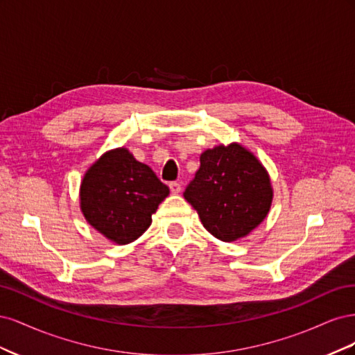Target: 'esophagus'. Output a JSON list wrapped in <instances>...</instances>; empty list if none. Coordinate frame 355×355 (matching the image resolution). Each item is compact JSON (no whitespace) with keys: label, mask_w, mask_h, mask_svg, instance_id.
Masks as SVG:
<instances>
[{"label":"esophagus","mask_w":355,"mask_h":355,"mask_svg":"<svg viewBox=\"0 0 355 355\" xmlns=\"http://www.w3.org/2000/svg\"><path fill=\"white\" fill-rule=\"evenodd\" d=\"M168 188H170V191H171V192H173V194H179L180 189H182L179 182H170V184H168Z\"/></svg>","instance_id":"obj_1"}]
</instances>
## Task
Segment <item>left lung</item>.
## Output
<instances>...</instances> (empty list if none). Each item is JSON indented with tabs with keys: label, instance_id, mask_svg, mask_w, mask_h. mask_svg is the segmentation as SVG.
I'll list each match as a JSON object with an SVG mask.
<instances>
[{
	"label": "left lung",
	"instance_id": "8db88e82",
	"mask_svg": "<svg viewBox=\"0 0 355 355\" xmlns=\"http://www.w3.org/2000/svg\"><path fill=\"white\" fill-rule=\"evenodd\" d=\"M184 197L213 237L234 241L266 218L272 189L257 158L239 144H231L201 154L200 168Z\"/></svg>",
	"mask_w": 355,
	"mask_h": 355
}]
</instances>
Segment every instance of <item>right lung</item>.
<instances>
[{
  "instance_id": "right-lung-1",
  "label": "right lung",
  "mask_w": 355,
  "mask_h": 355,
  "mask_svg": "<svg viewBox=\"0 0 355 355\" xmlns=\"http://www.w3.org/2000/svg\"><path fill=\"white\" fill-rule=\"evenodd\" d=\"M168 187L124 148L103 154L85 173L80 201L85 219L105 237L132 243L149 228Z\"/></svg>"
}]
</instances>
